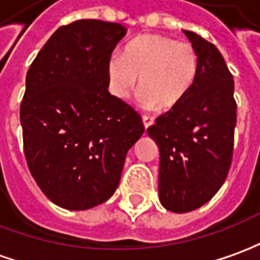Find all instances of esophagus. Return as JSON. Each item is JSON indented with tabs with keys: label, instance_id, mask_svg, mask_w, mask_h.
<instances>
[{
	"label": "esophagus",
	"instance_id": "1",
	"mask_svg": "<svg viewBox=\"0 0 260 260\" xmlns=\"http://www.w3.org/2000/svg\"><path fill=\"white\" fill-rule=\"evenodd\" d=\"M142 121H144L145 128H149V126L153 123V118L149 115H144L142 116Z\"/></svg>",
	"mask_w": 260,
	"mask_h": 260
}]
</instances>
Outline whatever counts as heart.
<instances>
[{
	"label": "heart",
	"instance_id": "b5f03b06",
	"mask_svg": "<svg viewBox=\"0 0 260 260\" xmlns=\"http://www.w3.org/2000/svg\"><path fill=\"white\" fill-rule=\"evenodd\" d=\"M199 58L190 42L175 41L165 35L145 34L125 47L123 55L108 61L112 93L126 98L139 77V101L146 108L171 111L181 104L193 85Z\"/></svg>",
	"mask_w": 260,
	"mask_h": 260
}]
</instances>
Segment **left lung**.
Returning <instances> with one entry per match:
<instances>
[{
	"instance_id": "obj_1",
	"label": "left lung",
	"mask_w": 260,
	"mask_h": 260,
	"mask_svg": "<svg viewBox=\"0 0 260 260\" xmlns=\"http://www.w3.org/2000/svg\"><path fill=\"white\" fill-rule=\"evenodd\" d=\"M199 67L181 104L156 118L148 135L159 146V201L171 212L201 208L226 179L236 125L235 82L219 49L192 31Z\"/></svg>"
}]
</instances>
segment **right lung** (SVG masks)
Wrapping results in <instances>:
<instances>
[{
  "label": "right lung",
  "instance_id": "obj_1",
  "mask_svg": "<svg viewBox=\"0 0 260 260\" xmlns=\"http://www.w3.org/2000/svg\"><path fill=\"white\" fill-rule=\"evenodd\" d=\"M126 28L101 19L59 26L26 72L21 102L29 172L54 204L85 211L119 185L142 118L108 91V61Z\"/></svg>",
  "mask_w": 260,
  "mask_h": 260
}]
</instances>
